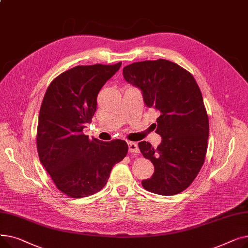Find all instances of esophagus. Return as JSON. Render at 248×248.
Listing matches in <instances>:
<instances>
[{"mask_svg": "<svg viewBox=\"0 0 248 248\" xmlns=\"http://www.w3.org/2000/svg\"><path fill=\"white\" fill-rule=\"evenodd\" d=\"M127 146H128V152H129V153L136 154V153H139V152H140L139 147H138V145L136 144V142L128 141V142H127Z\"/></svg>", "mask_w": 248, "mask_h": 248, "instance_id": "esophagus-1", "label": "esophagus"}]
</instances>
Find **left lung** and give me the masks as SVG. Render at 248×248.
I'll use <instances>...</instances> for the list:
<instances>
[{
	"instance_id": "obj_1",
	"label": "left lung",
	"mask_w": 248,
	"mask_h": 248,
	"mask_svg": "<svg viewBox=\"0 0 248 248\" xmlns=\"http://www.w3.org/2000/svg\"><path fill=\"white\" fill-rule=\"evenodd\" d=\"M123 74L141 91L146 106L160 113L155 133L161 144L154 149L146 140L139 142L155 169L141 185L165 196L178 194L191 185L205 161L209 121L200 88L187 70L166 59L135 62Z\"/></svg>"
}]
</instances>
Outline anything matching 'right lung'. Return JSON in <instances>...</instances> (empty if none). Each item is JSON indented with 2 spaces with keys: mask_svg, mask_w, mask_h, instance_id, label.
I'll use <instances>...</instances> for the list:
<instances>
[{
  "mask_svg": "<svg viewBox=\"0 0 248 248\" xmlns=\"http://www.w3.org/2000/svg\"><path fill=\"white\" fill-rule=\"evenodd\" d=\"M122 66H75L52 81L44 95L37 129L40 162L56 187L72 198L100 191L112 167L127 153L123 140L102 141L82 134L96 110L101 87Z\"/></svg>",
  "mask_w": 248,
  "mask_h": 248,
  "instance_id": "obj_1",
  "label": "right lung"
}]
</instances>
